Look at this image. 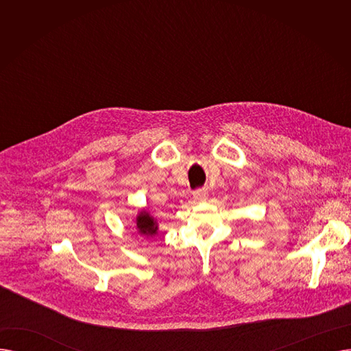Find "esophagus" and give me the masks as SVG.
<instances>
[{"label": "esophagus", "instance_id": "obj_1", "mask_svg": "<svg viewBox=\"0 0 351 351\" xmlns=\"http://www.w3.org/2000/svg\"><path fill=\"white\" fill-rule=\"evenodd\" d=\"M193 197H195V200H197V202H204V200L208 199V191H206V189L195 191V192H193Z\"/></svg>", "mask_w": 351, "mask_h": 351}]
</instances>
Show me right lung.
Wrapping results in <instances>:
<instances>
[{
	"label": "right lung",
	"instance_id": "right-lung-1",
	"mask_svg": "<svg viewBox=\"0 0 351 351\" xmlns=\"http://www.w3.org/2000/svg\"><path fill=\"white\" fill-rule=\"evenodd\" d=\"M135 225L136 230L139 234L146 236V237H152L158 233V222L156 219L145 209L139 210V213L135 217Z\"/></svg>",
	"mask_w": 351,
	"mask_h": 351
}]
</instances>
